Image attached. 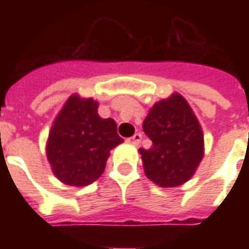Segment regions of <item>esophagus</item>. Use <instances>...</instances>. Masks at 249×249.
Listing matches in <instances>:
<instances>
[{
  "label": "esophagus",
  "instance_id": "34e87169",
  "mask_svg": "<svg viewBox=\"0 0 249 249\" xmlns=\"http://www.w3.org/2000/svg\"><path fill=\"white\" fill-rule=\"evenodd\" d=\"M141 139H142V136L141 133H135V135L129 137V139H126V141L129 142V144H133V145H139L140 144Z\"/></svg>",
  "mask_w": 249,
  "mask_h": 249
}]
</instances>
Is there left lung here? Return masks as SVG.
Instances as JSON below:
<instances>
[{"mask_svg":"<svg viewBox=\"0 0 249 249\" xmlns=\"http://www.w3.org/2000/svg\"><path fill=\"white\" fill-rule=\"evenodd\" d=\"M142 129L152 141L149 149H139L146 178L161 188L178 187L192 178L204 157V135L180 93L157 101Z\"/></svg>","mask_w":249,"mask_h":249,"instance_id":"8db88e82","label":"left lung"}]
</instances>
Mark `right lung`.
<instances>
[{"instance_id":"right-lung-1","label":"right lung","mask_w":249,"mask_h":249,"mask_svg":"<svg viewBox=\"0 0 249 249\" xmlns=\"http://www.w3.org/2000/svg\"><path fill=\"white\" fill-rule=\"evenodd\" d=\"M98 103L93 98L71 94L53 121L46 157L52 172L61 183L85 187L105 171L114 146L123 142L113 119H101Z\"/></svg>"}]
</instances>
